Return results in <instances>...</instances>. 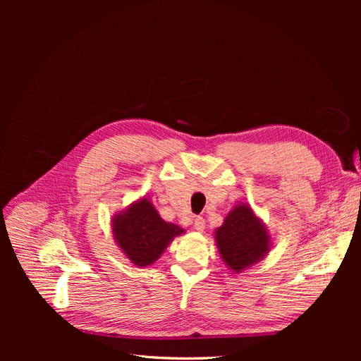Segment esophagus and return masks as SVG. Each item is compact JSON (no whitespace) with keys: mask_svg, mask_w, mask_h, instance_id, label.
I'll return each instance as SVG.
<instances>
[{"mask_svg":"<svg viewBox=\"0 0 361 361\" xmlns=\"http://www.w3.org/2000/svg\"><path fill=\"white\" fill-rule=\"evenodd\" d=\"M193 226H195V230H196V231H203V230H204V226H206L204 218H203V216H197V218L195 219Z\"/></svg>","mask_w":361,"mask_h":361,"instance_id":"esophagus-1","label":"esophagus"}]
</instances>
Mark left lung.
<instances>
[{"instance_id": "1", "label": "left lung", "mask_w": 361, "mask_h": 361, "mask_svg": "<svg viewBox=\"0 0 361 361\" xmlns=\"http://www.w3.org/2000/svg\"><path fill=\"white\" fill-rule=\"evenodd\" d=\"M215 235L222 259L235 272L259 262L269 249V235L249 204L234 207Z\"/></svg>"}]
</instances>
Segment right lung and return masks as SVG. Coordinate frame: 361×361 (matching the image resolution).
I'll return each mask as SVG.
<instances>
[{
    "label": "right lung",
    "mask_w": 361,
    "mask_h": 361,
    "mask_svg": "<svg viewBox=\"0 0 361 361\" xmlns=\"http://www.w3.org/2000/svg\"><path fill=\"white\" fill-rule=\"evenodd\" d=\"M112 230L121 250L137 267L154 263L173 237L183 233L178 225L162 221L146 199L114 219Z\"/></svg>",
    "instance_id": "add662e5"
}]
</instances>
